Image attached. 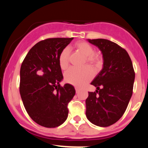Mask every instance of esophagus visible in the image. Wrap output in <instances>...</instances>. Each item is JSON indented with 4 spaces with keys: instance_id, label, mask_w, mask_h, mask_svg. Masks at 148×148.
<instances>
[{
    "instance_id": "1",
    "label": "esophagus",
    "mask_w": 148,
    "mask_h": 148,
    "mask_svg": "<svg viewBox=\"0 0 148 148\" xmlns=\"http://www.w3.org/2000/svg\"><path fill=\"white\" fill-rule=\"evenodd\" d=\"M75 90H76V92L78 94V93L79 92V89L77 87H75Z\"/></svg>"
}]
</instances>
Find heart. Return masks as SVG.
Instances as JSON below:
<instances>
[{
  "label": "heart",
  "mask_w": 148,
  "mask_h": 148,
  "mask_svg": "<svg viewBox=\"0 0 148 148\" xmlns=\"http://www.w3.org/2000/svg\"><path fill=\"white\" fill-rule=\"evenodd\" d=\"M75 48L86 57L87 64L93 67L99 65V57L94 53V48L90 44L86 42H79L75 44ZM69 56V48L67 47L62 49L58 57L59 66L62 69H66L68 67ZM92 72L88 67H84L81 69L71 68L64 74V79L69 84L77 87H83L92 79Z\"/></svg>",
  "instance_id": "1"
}]
</instances>
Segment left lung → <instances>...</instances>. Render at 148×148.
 I'll list each match as a JSON object with an SVG mask.
<instances>
[{
    "instance_id": "8db88e82",
    "label": "left lung",
    "mask_w": 148,
    "mask_h": 148,
    "mask_svg": "<svg viewBox=\"0 0 148 148\" xmlns=\"http://www.w3.org/2000/svg\"><path fill=\"white\" fill-rule=\"evenodd\" d=\"M102 53L103 67L91 85L86 100V115L90 123L99 127L113 125L123 116L133 92L135 73L128 53L105 39L88 40Z\"/></svg>"
}]
</instances>
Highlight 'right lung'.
I'll list each match as a JSON object with an SVG mask.
<instances>
[{
	"mask_svg": "<svg viewBox=\"0 0 148 148\" xmlns=\"http://www.w3.org/2000/svg\"><path fill=\"white\" fill-rule=\"evenodd\" d=\"M72 38H49L34 45L20 69L19 91L23 106L34 122L54 128L67 120L68 103L75 95L74 86L61 87L63 79L59 66L60 52Z\"/></svg>",
	"mask_w": 148,
	"mask_h": 148,
	"instance_id": "add662e5",
	"label": "right lung"
}]
</instances>
